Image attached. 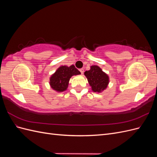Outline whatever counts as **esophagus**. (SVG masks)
Returning <instances> with one entry per match:
<instances>
[{"instance_id":"obj_1","label":"esophagus","mask_w":157,"mask_h":157,"mask_svg":"<svg viewBox=\"0 0 157 157\" xmlns=\"http://www.w3.org/2000/svg\"><path fill=\"white\" fill-rule=\"evenodd\" d=\"M79 71H80V73H81V74H83V73H84V69L81 68V69H79Z\"/></svg>"}]
</instances>
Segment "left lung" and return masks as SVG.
I'll list each match as a JSON object with an SVG mask.
<instances>
[{"mask_svg":"<svg viewBox=\"0 0 157 157\" xmlns=\"http://www.w3.org/2000/svg\"><path fill=\"white\" fill-rule=\"evenodd\" d=\"M84 75L94 92H101L107 87L109 77L98 66H91L90 70L85 71Z\"/></svg>","mask_w":157,"mask_h":157,"instance_id":"8db88e82","label":"left lung"}]
</instances>
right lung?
<instances>
[{
    "label": "right lung",
    "instance_id": "1",
    "mask_svg": "<svg viewBox=\"0 0 157 157\" xmlns=\"http://www.w3.org/2000/svg\"><path fill=\"white\" fill-rule=\"evenodd\" d=\"M80 71L75 66H61L50 78L51 87L56 91L63 92L67 90L70 78L73 75H80Z\"/></svg>",
    "mask_w": 157,
    "mask_h": 157
}]
</instances>
